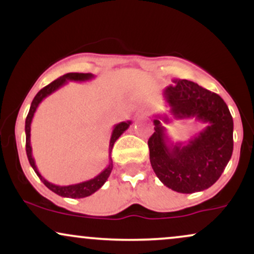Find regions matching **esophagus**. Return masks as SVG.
<instances>
[{"label": "esophagus", "mask_w": 254, "mask_h": 254, "mask_svg": "<svg viewBox=\"0 0 254 254\" xmlns=\"http://www.w3.org/2000/svg\"><path fill=\"white\" fill-rule=\"evenodd\" d=\"M137 115L141 116V117H144V116L148 115V111L144 110V109H141V110H138V112H137Z\"/></svg>", "instance_id": "obj_1"}]
</instances>
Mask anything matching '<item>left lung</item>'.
Here are the masks:
<instances>
[{
  "instance_id": "left-lung-1",
  "label": "left lung",
  "mask_w": 254,
  "mask_h": 254,
  "mask_svg": "<svg viewBox=\"0 0 254 254\" xmlns=\"http://www.w3.org/2000/svg\"><path fill=\"white\" fill-rule=\"evenodd\" d=\"M168 113L154 116V133L148 141L151 167L160 182L179 193H193L217 182L233 153V118L216 93L189 80L166 87ZM207 127L189 142L174 144L164 124L173 119H191Z\"/></svg>"
}]
</instances>
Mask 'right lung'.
Returning a JSON list of instances; mask_svg holds the SVG:
<instances>
[{
	"label": "right lung",
	"mask_w": 254,
	"mask_h": 254,
	"mask_svg": "<svg viewBox=\"0 0 254 254\" xmlns=\"http://www.w3.org/2000/svg\"><path fill=\"white\" fill-rule=\"evenodd\" d=\"M94 78V75L93 74H83V72H68V74L63 75L57 80H55L54 82H51L50 84H48L46 87H44L43 89H40L39 92L37 93V95L34 97L33 101H32L31 107H30V112H28L27 118H26V123H25V132H26V153H27V157L28 161H30V165L32 166L34 172L37 173V176L39 177V179L44 183V185L46 186L48 189H50L52 192L57 193L58 196L62 197H66V198H84L88 197L90 194L94 193L95 191H98L101 186L106 183L107 178L110 177L111 171L113 168V162L112 159H111V151H112L113 144L117 139L121 137L122 133L124 132L125 130H127V127H130L131 122L127 121V122H122V123L116 124L113 127L112 133H111V138H110V147H109V165L105 170L99 173L97 177H94L93 179L86 180V182L78 183V184H72V185H65V186H61V185H56V184H52L50 182L44 178L42 174L39 173L38 171L37 166H36V161H34V157L32 155V147H31V123L32 119H33L34 113L39 106V104L45 99L46 97L52 94L54 92H56L57 89H60L61 87H63L64 84L68 83V81H74V82H84V81H89Z\"/></svg>",
	"instance_id": "right-lung-1"
}]
</instances>
